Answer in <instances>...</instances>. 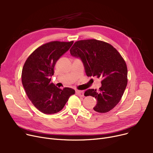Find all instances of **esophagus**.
Here are the masks:
<instances>
[{
	"mask_svg": "<svg viewBox=\"0 0 153 153\" xmlns=\"http://www.w3.org/2000/svg\"><path fill=\"white\" fill-rule=\"evenodd\" d=\"M76 93L78 95L81 96V97H84V91H76Z\"/></svg>",
	"mask_w": 153,
	"mask_h": 153,
	"instance_id": "obj_1",
	"label": "esophagus"
}]
</instances>
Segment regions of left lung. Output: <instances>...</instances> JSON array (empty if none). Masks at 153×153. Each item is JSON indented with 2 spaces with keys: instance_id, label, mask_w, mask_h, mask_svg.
Here are the masks:
<instances>
[{
  "instance_id": "8db88e82",
  "label": "left lung",
  "mask_w": 153,
  "mask_h": 153,
  "mask_svg": "<svg viewBox=\"0 0 153 153\" xmlns=\"http://www.w3.org/2000/svg\"><path fill=\"white\" fill-rule=\"evenodd\" d=\"M72 56L81 59L88 77H100L99 89H88L85 96L97 99L94 111L106 113L121 100L127 85L128 70L122 56L110 44L95 39L79 40L70 49Z\"/></svg>"
}]
</instances>
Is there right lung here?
I'll return each mask as SVG.
<instances>
[{
	"instance_id": "obj_1",
	"label": "right lung",
	"mask_w": 153,
	"mask_h": 153,
	"mask_svg": "<svg viewBox=\"0 0 153 153\" xmlns=\"http://www.w3.org/2000/svg\"><path fill=\"white\" fill-rule=\"evenodd\" d=\"M74 42L53 41L40 46L24 64L22 81L28 99L45 114L61 111L75 91L69 87L61 89L51 82L54 68L61 56L69 50Z\"/></svg>"
}]
</instances>
